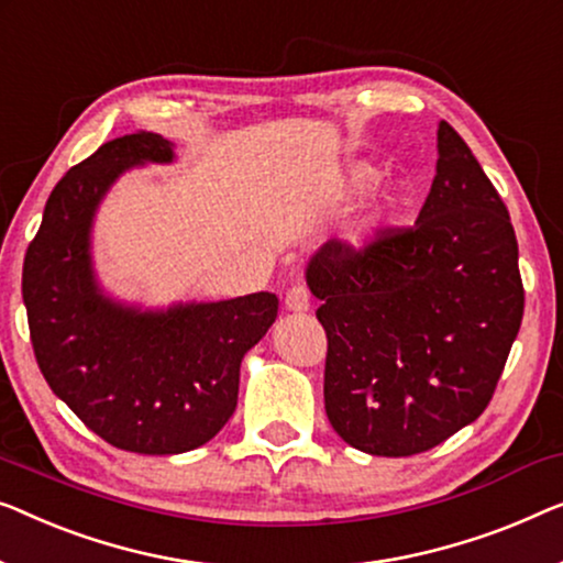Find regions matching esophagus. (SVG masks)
Returning <instances> with one entry per match:
<instances>
[{"mask_svg": "<svg viewBox=\"0 0 563 563\" xmlns=\"http://www.w3.org/2000/svg\"><path fill=\"white\" fill-rule=\"evenodd\" d=\"M284 307L289 309V312H307L309 309V289L301 287V284H295L287 291V297H284Z\"/></svg>", "mask_w": 563, "mask_h": 563, "instance_id": "obj_1", "label": "esophagus"}]
</instances>
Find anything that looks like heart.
Instances as JSON below:
<instances>
[{"mask_svg":"<svg viewBox=\"0 0 563 563\" xmlns=\"http://www.w3.org/2000/svg\"><path fill=\"white\" fill-rule=\"evenodd\" d=\"M376 180H378L376 167H371L368 162H355V165H350V169H347V190L350 192L368 190V187ZM404 202H406V195H404V190H398V187H388V190H383L376 210H373L368 221H365L353 235H350V241H353L355 246H371V243L376 241V235L383 228V223H386V218L394 216L396 210L404 206Z\"/></svg>","mask_w":563,"mask_h":563,"instance_id":"obj_1","label":"heart"}]
</instances>
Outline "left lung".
<instances>
[{"label":"left lung","instance_id":"8db88e82","mask_svg":"<svg viewBox=\"0 0 563 563\" xmlns=\"http://www.w3.org/2000/svg\"><path fill=\"white\" fill-rule=\"evenodd\" d=\"M417 223L317 249L307 287L328 332L324 411L350 446L409 457L487 409L523 320L518 241L498 190L439 121Z\"/></svg>","mask_w":563,"mask_h":563}]
</instances>
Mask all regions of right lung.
I'll use <instances>...</instances> for the list:
<instances>
[{
  "instance_id": "add662e5",
  "label": "right lung",
  "mask_w": 563,
  "mask_h": 563,
  "mask_svg": "<svg viewBox=\"0 0 563 563\" xmlns=\"http://www.w3.org/2000/svg\"><path fill=\"white\" fill-rule=\"evenodd\" d=\"M175 162V144L140 132L101 144L45 202L22 268V299L40 371L70 411L119 450L183 454L233 417L241 361L276 320L272 291L177 301L113 299L93 268V221L126 169Z\"/></svg>"
}]
</instances>
